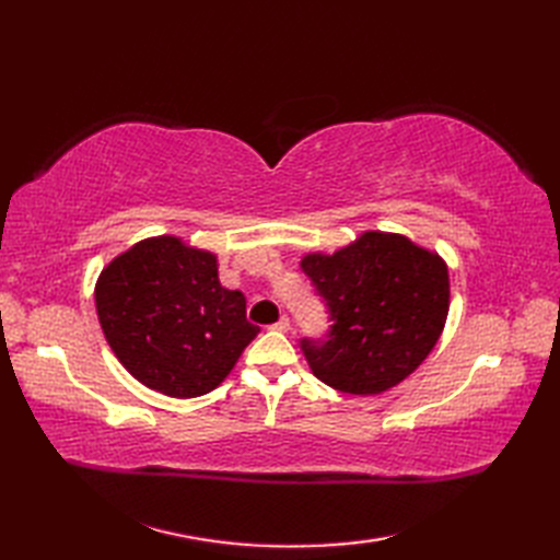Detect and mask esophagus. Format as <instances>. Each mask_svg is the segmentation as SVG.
<instances>
[{
	"mask_svg": "<svg viewBox=\"0 0 560 560\" xmlns=\"http://www.w3.org/2000/svg\"><path fill=\"white\" fill-rule=\"evenodd\" d=\"M270 329H276V331H290V317L282 315Z\"/></svg>",
	"mask_w": 560,
	"mask_h": 560,
	"instance_id": "esophagus-1",
	"label": "esophagus"
}]
</instances>
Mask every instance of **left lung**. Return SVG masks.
Listing matches in <instances>:
<instances>
[{"label":"left lung","mask_w":560,"mask_h":560,"mask_svg":"<svg viewBox=\"0 0 560 560\" xmlns=\"http://www.w3.org/2000/svg\"><path fill=\"white\" fill-rule=\"evenodd\" d=\"M301 268L331 311L327 343L303 341L313 374L348 395H381L425 362L451 308L448 266L401 233L364 231Z\"/></svg>","instance_id":"obj_1"}]
</instances>
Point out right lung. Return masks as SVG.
<instances>
[{
	"mask_svg": "<svg viewBox=\"0 0 560 560\" xmlns=\"http://www.w3.org/2000/svg\"><path fill=\"white\" fill-rule=\"evenodd\" d=\"M210 249L151 235L100 270L95 308L116 360L161 395H208L231 374L259 327L245 296L219 282Z\"/></svg>",
	"mask_w": 560,
	"mask_h": 560,
	"instance_id": "right-lung-1",
	"label": "right lung"
}]
</instances>
